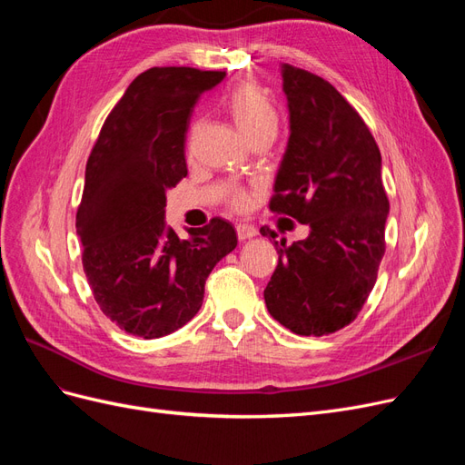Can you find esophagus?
<instances>
[{
  "instance_id": "obj_1",
  "label": "esophagus",
  "mask_w": 465,
  "mask_h": 465,
  "mask_svg": "<svg viewBox=\"0 0 465 465\" xmlns=\"http://www.w3.org/2000/svg\"><path fill=\"white\" fill-rule=\"evenodd\" d=\"M236 234L241 241H248V238H254L258 234V229L250 223H238L236 224Z\"/></svg>"
}]
</instances>
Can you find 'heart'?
<instances>
[{
  "label": "heart",
  "instance_id": "b5f03b06",
  "mask_svg": "<svg viewBox=\"0 0 465 465\" xmlns=\"http://www.w3.org/2000/svg\"><path fill=\"white\" fill-rule=\"evenodd\" d=\"M227 110L232 122L236 124V128L248 139L263 132H277V110L270 98H267V94L258 85H254V83H241V85H236L227 96ZM231 202L234 207H248L250 192H234Z\"/></svg>",
  "mask_w": 465,
  "mask_h": 465
}]
</instances>
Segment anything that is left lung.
Instances as JSON below:
<instances>
[{"label":"left lung","mask_w":465,"mask_h":465,"mask_svg":"<svg viewBox=\"0 0 465 465\" xmlns=\"http://www.w3.org/2000/svg\"><path fill=\"white\" fill-rule=\"evenodd\" d=\"M281 75L291 134L270 209L311 232L291 246L275 241L279 262L263 299L281 326L320 337L345 328L367 302L390 203L380 149L359 112L311 72L283 64Z\"/></svg>","instance_id":"1"}]
</instances>
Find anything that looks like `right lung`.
I'll return each mask as SVG.
<instances>
[{"label":"right lung","mask_w":465,"mask_h":465,"mask_svg":"<svg viewBox=\"0 0 465 465\" xmlns=\"http://www.w3.org/2000/svg\"><path fill=\"white\" fill-rule=\"evenodd\" d=\"M224 72L151 67L112 108L85 168L75 229L83 270L101 311L120 330L154 340L188 323L205 279L236 248L229 221L166 227V192L188 174L184 142L192 110Z\"/></svg>","instance_id":"1"}]
</instances>
